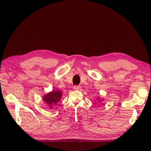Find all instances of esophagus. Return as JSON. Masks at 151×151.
<instances>
[{"label": "esophagus", "mask_w": 151, "mask_h": 151, "mask_svg": "<svg viewBox=\"0 0 151 151\" xmlns=\"http://www.w3.org/2000/svg\"><path fill=\"white\" fill-rule=\"evenodd\" d=\"M73 88L75 90H80V89H81V86H75L73 87Z\"/></svg>", "instance_id": "34e87169"}]
</instances>
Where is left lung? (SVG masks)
Here are the masks:
<instances>
[{
	"label": "left lung",
	"mask_w": 151,
	"mask_h": 151,
	"mask_svg": "<svg viewBox=\"0 0 151 151\" xmlns=\"http://www.w3.org/2000/svg\"><path fill=\"white\" fill-rule=\"evenodd\" d=\"M99 100H101V99H99Z\"/></svg>",
	"instance_id": "8db88e82"
}]
</instances>
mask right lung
<instances>
[{
  "label": "right lung",
  "mask_w": 151,
  "mask_h": 151,
  "mask_svg": "<svg viewBox=\"0 0 151 151\" xmlns=\"http://www.w3.org/2000/svg\"><path fill=\"white\" fill-rule=\"evenodd\" d=\"M62 92L59 90H53L45 95L43 97V101L48 105L50 109H52L61 98Z\"/></svg>",
  "instance_id": "right-lung-1"
}]
</instances>
